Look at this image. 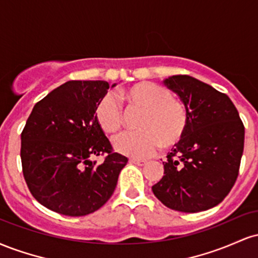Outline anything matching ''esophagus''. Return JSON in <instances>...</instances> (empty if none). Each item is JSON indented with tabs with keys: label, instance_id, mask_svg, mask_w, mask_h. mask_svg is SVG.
<instances>
[{
	"label": "esophagus",
	"instance_id": "1",
	"mask_svg": "<svg viewBox=\"0 0 258 258\" xmlns=\"http://www.w3.org/2000/svg\"><path fill=\"white\" fill-rule=\"evenodd\" d=\"M130 162H132V164L135 165H138V166H144V165L147 164L146 160H139V159H131L130 160Z\"/></svg>",
	"mask_w": 258,
	"mask_h": 258
}]
</instances>
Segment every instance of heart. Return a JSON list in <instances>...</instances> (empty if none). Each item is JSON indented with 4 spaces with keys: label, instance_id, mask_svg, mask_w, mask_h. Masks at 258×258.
<instances>
[{
    "label": "heart",
    "instance_id": "heart-1",
    "mask_svg": "<svg viewBox=\"0 0 258 258\" xmlns=\"http://www.w3.org/2000/svg\"><path fill=\"white\" fill-rule=\"evenodd\" d=\"M119 97L128 110L143 111L137 121L139 131L115 141L117 152L133 158H148L160 146L171 148L184 137L189 122L188 109L165 86L150 81L137 82L121 90ZM94 116L100 128L111 136L119 135L125 125L122 109L110 94L99 100Z\"/></svg>",
    "mask_w": 258,
    "mask_h": 258
}]
</instances>
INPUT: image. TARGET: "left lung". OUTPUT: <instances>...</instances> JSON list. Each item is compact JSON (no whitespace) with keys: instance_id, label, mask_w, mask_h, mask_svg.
I'll use <instances>...</instances> for the list:
<instances>
[{"instance_id":"obj_1","label":"left lung","mask_w":258,"mask_h":258,"mask_svg":"<svg viewBox=\"0 0 258 258\" xmlns=\"http://www.w3.org/2000/svg\"><path fill=\"white\" fill-rule=\"evenodd\" d=\"M165 84L180 97L189 114L184 137L164 161L153 193L170 209L205 211L223 201L239 174L245 127L227 94L188 75Z\"/></svg>"}]
</instances>
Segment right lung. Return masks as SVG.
<instances>
[{
  "label": "right lung",
  "instance_id": "obj_1",
  "mask_svg": "<svg viewBox=\"0 0 258 258\" xmlns=\"http://www.w3.org/2000/svg\"><path fill=\"white\" fill-rule=\"evenodd\" d=\"M106 81H73L37 102L22 132L23 176L41 205L86 216L110 199L127 158L115 153L94 116ZM104 156L97 164L91 159Z\"/></svg>",
  "mask_w": 258,
  "mask_h": 258
}]
</instances>
